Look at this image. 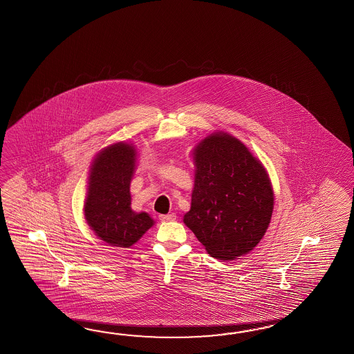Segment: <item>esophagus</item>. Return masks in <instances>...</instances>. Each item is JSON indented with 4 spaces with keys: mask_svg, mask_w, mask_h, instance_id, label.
<instances>
[{
    "mask_svg": "<svg viewBox=\"0 0 354 354\" xmlns=\"http://www.w3.org/2000/svg\"><path fill=\"white\" fill-rule=\"evenodd\" d=\"M160 220L161 221H174V220H176V215L175 214H167V215H160Z\"/></svg>",
    "mask_w": 354,
    "mask_h": 354,
    "instance_id": "esophagus-1",
    "label": "esophagus"
}]
</instances>
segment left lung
<instances>
[{"instance_id": "1", "label": "left lung", "mask_w": 354, "mask_h": 354, "mask_svg": "<svg viewBox=\"0 0 354 354\" xmlns=\"http://www.w3.org/2000/svg\"><path fill=\"white\" fill-rule=\"evenodd\" d=\"M196 176L184 224L214 259L253 250L268 230L274 192L265 167L241 140L211 134L194 149Z\"/></svg>"}]
</instances>
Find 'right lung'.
Returning <instances> with one entry per match:
<instances>
[{"label":"right lung","instance_id":"obj_1","mask_svg":"<svg viewBox=\"0 0 354 354\" xmlns=\"http://www.w3.org/2000/svg\"><path fill=\"white\" fill-rule=\"evenodd\" d=\"M134 169L136 149L125 143L107 147L91 167L84 205L86 223L101 241L113 247L128 248L153 225L148 214L130 208Z\"/></svg>","mask_w":354,"mask_h":354}]
</instances>
